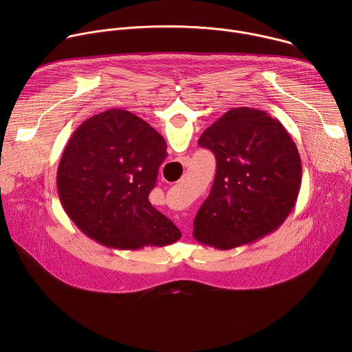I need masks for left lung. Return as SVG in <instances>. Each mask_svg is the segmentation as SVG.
<instances>
[{"label":"left lung","instance_id":"left-lung-1","mask_svg":"<svg viewBox=\"0 0 352 352\" xmlns=\"http://www.w3.org/2000/svg\"><path fill=\"white\" fill-rule=\"evenodd\" d=\"M217 170L193 221V238L221 250L276 231L295 206L302 181L298 148L266 111L235 107L199 138Z\"/></svg>","mask_w":352,"mask_h":352}]
</instances>
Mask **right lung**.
Here are the masks:
<instances>
[{
	"label": "right lung",
	"instance_id": "add662e5",
	"mask_svg": "<svg viewBox=\"0 0 352 352\" xmlns=\"http://www.w3.org/2000/svg\"><path fill=\"white\" fill-rule=\"evenodd\" d=\"M167 156L164 138L138 116L113 109L83 121L57 171L60 202L74 224L109 248L166 246L181 231L148 202Z\"/></svg>",
	"mask_w": 352,
	"mask_h": 352
}]
</instances>
